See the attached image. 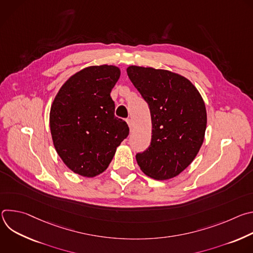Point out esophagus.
Returning a JSON list of instances; mask_svg holds the SVG:
<instances>
[{"instance_id":"obj_1","label":"esophagus","mask_w":253,"mask_h":253,"mask_svg":"<svg viewBox=\"0 0 253 253\" xmlns=\"http://www.w3.org/2000/svg\"><path fill=\"white\" fill-rule=\"evenodd\" d=\"M126 122H127V124H128V126H129V128H130V129H131V128H132V120H131V119H129V118H128V119H127V120H126Z\"/></svg>"}]
</instances>
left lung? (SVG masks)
<instances>
[{
  "label": "left lung",
  "mask_w": 253,
  "mask_h": 253,
  "mask_svg": "<svg viewBox=\"0 0 253 253\" xmlns=\"http://www.w3.org/2000/svg\"><path fill=\"white\" fill-rule=\"evenodd\" d=\"M127 74L149 106L150 146L136 154L140 169L157 180L173 178L196 157L204 140L207 115L196 87L173 72L129 66Z\"/></svg>",
  "instance_id": "1"
}]
</instances>
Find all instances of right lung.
<instances>
[{
  "label": "right lung",
  "instance_id": "obj_1",
  "mask_svg": "<svg viewBox=\"0 0 253 253\" xmlns=\"http://www.w3.org/2000/svg\"><path fill=\"white\" fill-rule=\"evenodd\" d=\"M119 77L116 66L87 67L64 83L52 103L55 149L66 166L81 176L104 172L129 134L127 123L114 115L110 96Z\"/></svg>",
  "mask_w": 253,
  "mask_h": 253
}]
</instances>
